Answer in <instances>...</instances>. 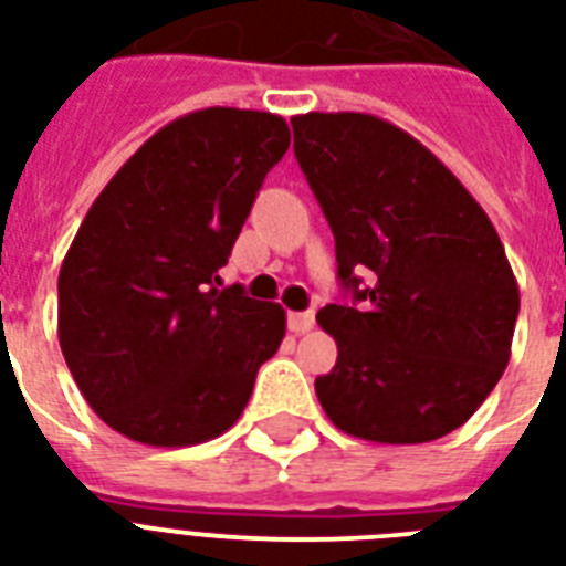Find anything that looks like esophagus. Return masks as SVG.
I'll use <instances>...</instances> for the list:
<instances>
[{"label":"esophagus","instance_id":"1","mask_svg":"<svg viewBox=\"0 0 566 566\" xmlns=\"http://www.w3.org/2000/svg\"><path fill=\"white\" fill-rule=\"evenodd\" d=\"M314 323H317L314 311H300V314H291V317H287V326H291V332H296V335H305V332H311V328H314Z\"/></svg>","mask_w":566,"mask_h":566}]
</instances>
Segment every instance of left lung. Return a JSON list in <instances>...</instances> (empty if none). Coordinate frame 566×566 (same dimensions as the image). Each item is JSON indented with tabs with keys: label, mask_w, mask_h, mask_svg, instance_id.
Listing matches in <instances>:
<instances>
[{
	"label": "left lung",
	"mask_w": 566,
	"mask_h": 566,
	"mask_svg": "<svg viewBox=\"0 0 566 566\" xmlns=\"http://www.w3.org/2000/svg\"><path fill=\"white\" fill-rule=\"evenodd\" d=\"M293 153L353 302L319 308L337 364L314 381L328 420L373 443L464 426L509 367L520 314L502 240L467 188L373 114H300Z\"/></svg>",
	"instance_id": "8db88e82"
}]
</instances>
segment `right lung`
<instances>
[{
	"label": "right lung",
	"instance_id": "right-lung-1",
	"mask_svg": "<svg viewBox=\"0 0 566 566\" xmlns=\"http://www.w3.org/2000/svg\"><path fill=\"white\" fill-rule=\"evenodd\" d=\"M291 128L266 111L202 108L155 132L105 185L57 275V340L93 411L146 447L231 429L284 308L220 287V266Z\"/></svg>",
	"mask_w": 566,
	"mask_h": 566
}]
</instances>
